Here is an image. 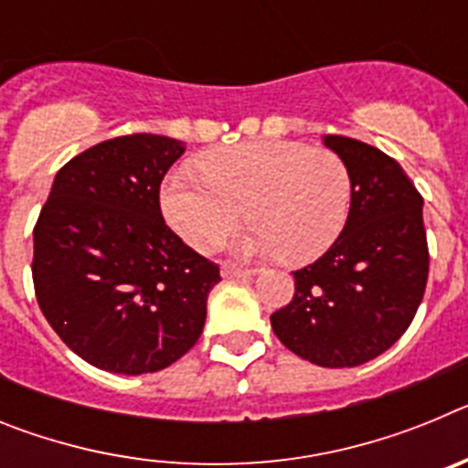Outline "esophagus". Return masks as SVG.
<instances>
[{
  "label": "esophagus",
  "instance_id": "obj_1",
  "mask_svg": "<svg viewBox=\"0 0 468 468\" xmlns=\"http://www.w3.org/2000/svg\"><path fill=\"white\" fill-rule=\"evenodd\" d=\"M258 274V270H243V267H234V264H225L222 267V276L225 279H250Z\"/></svg>",
  "mask_w": 468,
  "mask_h": 468
}]
</instances>
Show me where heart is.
<instances>
[{"label": "heart", "mask_w": 468, "mask_h": 468, "mask_svg": "<svg viewBox=\"0 0 468 468\" xmlns=\"http://www.w3.org/2000/svg\"><path fill=\"white\" fill-rule=\"evenodd\" d=\"M198 172L176 168L161 183V210L177 237L208 253L243 218L253 229L237 241L243 255L312 262L342 234L351 177L325 147L295 140H253L206 152Z\"/></svg>", "instance_id": "obj_1"}]
</instances>
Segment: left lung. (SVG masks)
<instances>
[{"mask_svg":"<svg viewBox=\"0 0 468 468\" xmlns=\"http://www.w3.org/2000/svg\"><path fill=\"white\" fill-rule=\"evenodd\" d=\"M324 144L349 171V218L316 262L292 271L295 295L271 314V328L304 361L354 367L394 345L424 297V198L399 161L373 144L345 135H325Z\"/></svg>","mask_w":468,"mask_h":468,"instance_id":"8db88e82","label":"left lung"}]
</instances>
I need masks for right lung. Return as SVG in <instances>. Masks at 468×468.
Returning <instances> with one entry per match:
<instances>
[{
    "instance_id": "1",
    "label": "right lung",
    "mask_w": 468,
    "mask_h": 468,
    "mask_svg": "<svg viewBox=\"0 0 468 468\" xmlns=\"http://www.w3.org/2000/svg\"><path fill=\"white\" fill-rule=\"evenodd\" d=\"M185 143L133 133L98 143L56 173L35 225L32 281L58 337L119 375L164 370L206 324L220 267L164 222L159 187Z\"/></svg>"
}]
</instances>
